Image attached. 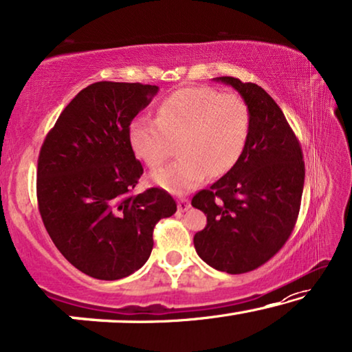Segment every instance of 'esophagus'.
<instances>
[{
	"label": "esophagus",
	"instance_id": "esophagus-1",
	"mask_svg": "<svg viewBox=\"0 0 352 352\" xmlns=\"http://www.w3.org/2000/svg\"><path fill=\"white\" fill-rule=\"evenodd\" d=\"M190 208V201L189 199H179L177 200V211H181V213H184Z\"/></svg>",
	"mask_w": 352,
	"mask_h": 352
}]
</instances>
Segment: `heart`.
Returning <instances> with one entry per match:
<instances>
[{
    "label": "heart",
    "instance_id": "b5f03b06",
    "mask_svg": "<svg viewBox=\"0 0 352 352\" xmlns=\"http://www.w3.org/2000/svg\"><path fill=\"white\" fill-rule=\"evenodd\" d=\"M252 112L243 98L213 88H186L166 96L157 120L141 117L129 126V144L151 168L163 165L179 144V160L152 175L173 194H186L210 175L223 176L237 165L247 147Z\"/></svg>",
    "mask_w": 352,
    "mask_h": 352
}]
</instances>
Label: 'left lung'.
Returning a JSON list of instances; mask_svg holds the SVG:
<instances>
[{"label": "left lung", "mask_w": 352, "mask_h": 352, "mask_svg": "<svg viewBox=\"0 0 352 352\" xmlns=\"http://www.w3.org/2000/svg\"><path fill=\"white\" fill-rule=\"evenodd\" d=\"M242 96L252 112L247 147L232 170L199 190L192 206L206 214L194 235L211 267L243 274L267 263L293 232L305 187V160L285 115L261 86L218 76Z\"/></svg>", "instance_id": "left-lung-1"}]
</instances>
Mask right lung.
<instances>
[{"instance_id":"right-lung-1","label":"right lung","mask_w":352,"mask_h":352,"mask_svg":"<svg viewBox=\"0 0 352 352\" xmlns=\"http://www.w3.org/2000/svg\"><path fill=\"white\" fill-rule=\"evenodd\" d=\"M157 91L141 83L89 85L62 110L38 157L43 224L67 261L99 280L141 269L155 224L177 210L160 187L133 194L144 168L129 144V124Z\"/></svg>"}]
</instances>
